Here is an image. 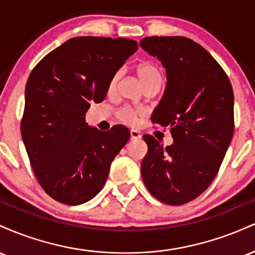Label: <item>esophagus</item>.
Returning a JSON list of instances; mask_svg holds the SVG:
<instances>
[{
    "label": "esophagus",
    "instance_id": "esophagus-1",
    "mask_svg": "<svg viewBox=\"0 0 255 255\" xmlns=\"http://www.w3.org/2000/svg\"><path fill=\"white\" fill-rule=\"evenodd\" d=\"M130 139L140 140V139H141V134H140L139 131L135 130V129H131L130 130Z\"/></svg>",
    "mask_w": 255,
    "mask_h": 255
}]
</instances>
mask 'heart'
<instances>
[{
    "instance_id": "1",
    "label": "heart",
    "mask_w": 255,
    "mask_h": 255,
    "mask_svg": "<svg viewBox=\"0 0 255 255\" xmlns=\"http://www.w3.org/2000/svg\"><path fill=\"white\" fill-rule=\"evenodd\" d=\"M136 75L139 78L140 83H141L144 89L151 86V85H160L162 84V74L158 71L154 66H152L150 63H141L136 67ZM120 78V73H116L113 78H111L109 83V90L115 89L116 84ZM144 111L140 109H133V108H124L118 113L119 120L121 122H124L126 125H135L139 119L141 118Z\"/></svg>"
}]
</instances>
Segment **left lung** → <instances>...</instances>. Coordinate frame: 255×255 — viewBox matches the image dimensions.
Wrapping results in <instances>:
<instances>
[{"instance_id": "left-lung-1", "label": "left lung", "mask_w": 255, "mask_h": 255, "mask_svg": "<svg viewBox=\"0 0 255 255\" xmlns=\"http://www.w3.org/2000/svg\"><path fill=\"white\" fill-rule=\"evenodd\" d=\"M140 46L166 71L164 95L153 124L168 126L174 144L164 148L152 135L141 163L147 189L168 205L194 200L211 184L234 134L233 87L219 63L186 37H145Z\"/></svg>"}]
</instances>
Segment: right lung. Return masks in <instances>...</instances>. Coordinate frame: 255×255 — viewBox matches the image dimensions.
I'll use <instances>...</instances> for the list:
<instances>
[{
    "instance_id": "1",
    "label": "right lung",
    "mask_w": 255,
    "mask_h": 255,
    "mask_svg": "<svg viewBox=\"0 0 255 255\" xmlns=\"http://www.w3.org/2000/svg\"><path fill=\"white\" fill-rule=\"evenodd\" d=\"M136 50L126 38H72L31 72L21 136L38 182L55 200L80 205L104 187L130 133L121 125L108 131L90 127L85 114L103 101L111 78Z\"/></svg>"
}]
</instances>
